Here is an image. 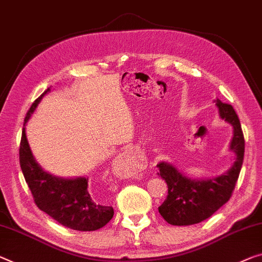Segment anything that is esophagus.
Wrapping results in <instances>:
<instances>
[{
    "label": "esophagus",
    "instance_id": "esophagus-1",
    "mask_svg": "<svg viewBox=\"0 0 262 262\" xmlns=\"http://www.w3.org/2000/svg\"><path fill=\"white\" fill-rule=\"evenodd\" d=\"M128 160H130V162L128 163H131L132 165H134L136 171H139V170H142V168H144L145 163H146V162H145L144 156L143 157H139V156L136 157V154L134 151L126 150L125 152H122V154H119L117 157H116L114 165H115V166H117L118 164H120V163L123 164V163L128 162Z\"/></svg>",
    "mask_w": 262,
    "mask_h": 262
}]
</instances>
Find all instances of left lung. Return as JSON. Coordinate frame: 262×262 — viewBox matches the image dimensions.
Listing matches in <instances>:
<instances>
[{
    "label": "left lung",
    "mask_w": 262,
    "mask_h": 262,
    "mask_svg": "<svg viewBox=\"0 0 262 262\" xmlns=\"http://www.w3.org/2000/svg\"><path fill=\"white\" fill-rule=\"evenodd\" d=\"M219 117L231 124L233 136L228 150L234 154V163L226 172L210 178H191L178 170L172 163L159 162L160 177L168 186V194L158 207L168 224L176 226L199 224L227 203L234 190L243 166L245 139L240 120L234 108L220 99L214 100Z\"/></svg>",
    "instance_id": "8db88e82"
}]
</instances>
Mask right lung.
<instances>
[{
    "label": "right lung",
    "mask_w": 262,
    "mask_h": 262,
    "mask_svg": "<svg viewBox=\"0 0 262 262\" xmlns=\"http://www.w3.org/2000/svg\"><path fill=\"white\" fill-rule=\"evenodd\" d=\"M50 88L35 100L26 116L19 146V165L24 179L33 193L35 204L52 219L75 231H96L114 216V207L105 206L91 198L88 177L64 178L43 170L36 162L28 143L26 125Z\"/></svg>",
    "instance_id": "add662e5"
}]
</instances>
